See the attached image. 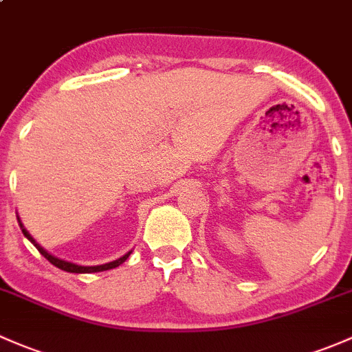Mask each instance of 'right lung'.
Listing matches in <instances>:
<instances>
[{
    "label": "right lung",
    "instance_id": "right-lung-1",
    "mask_svg": "<svg viewBox=\"0 0 352 352\" xmlns=\"http://www.w3.org/2000/svg\"><path fill=\"white\" fill-rule=\"evenodd\" d=\"M16 219H18V224H20L21 232H23V234H25V238H27L28 241L32 243L33 246L36 248V250L40 251V254H42V256H45L52 265L57 266V268H60V270H64V272H69V273H98V272H106V270H113V268H116V266H120L121 263H124V261L128 260L129 254H131V251H128L126 254H123V256L118 258V260L109 261V263H104V265H94V266H84V265L72 263V261H65V260H62V258L54 256V254H50L49 251L45 250V248L40 246V244L35 241V238H33V236L27 231V228H25L23 223H21L20 216H16Z\"/></svg>",
    "mask_w": 352,
    "mask_h": 352
}]
</instances>
